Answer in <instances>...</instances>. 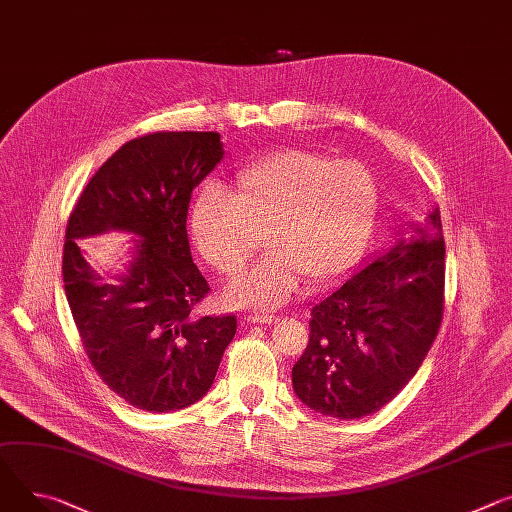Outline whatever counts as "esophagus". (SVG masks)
Wrapping results in <instances>:
<instances>
[{
	"label": "esophagus",
	"instance_id": "34e87169",
	"mask_svg": "<svg viewBox=\"0 0 512 512\" xmlns=\"http://www.w3.org/2000/svg\"><path fill=\"white\" fill-rule=\"evenodd\" d=\"M245 320L249 324H271L275 320V316H271V314H247Z\"/></svg>",
	"mask_w": 512,
	"mask_h": 512
}]
</instances>
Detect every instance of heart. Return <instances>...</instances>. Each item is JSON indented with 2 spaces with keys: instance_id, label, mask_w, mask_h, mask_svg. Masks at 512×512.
<instances>
[{
  "instance_id": "obj_1",
  "label": "heart",
  "mask_w": 512,
  "mask_h": 512,
  "mask_svg": "<svg viewBox=\"0 0 512 512\" xmlns=\"http://www.w3.org/2000/svg\"><path fill=\"white\" fill-rule=\"evenodd\" d=\"M378 181L355 159L288 149L243 169L228 194L206 188L190 232L198 253L222 275L239 273L263 237L267 255L232 280L224 304L273 310L302 280L333 282L363 251L378 214Z\"/></svg>"
}]
</instances>
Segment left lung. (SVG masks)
Instances as JSON below:
<instances>
[{"mask_svg":"<svg viewBox=\"0 0 512 512\" xmlns=\"http://www.w3.org/2000/svg\"><path fill=\"white\" fill-rule=\"evenodd\" d=\"M404 229L413 235L406 238ZM445 241L439 208L312 308L292 367L296 396L324 416L361 418L388 404L427 357L443 318Z\"/></svg>","mask_w":512,"mask_h":512,"instance_id":"8db88e82","label":"left lung"}]
</instances>
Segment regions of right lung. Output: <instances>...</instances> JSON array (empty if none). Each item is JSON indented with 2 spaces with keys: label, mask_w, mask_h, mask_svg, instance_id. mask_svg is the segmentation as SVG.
<instances>
[{
  "label": "right lung",
  "mask_w": 512,
  "mask_h": 512,
  "mask_svg": "<svg viewBox=\"0 0 512 512\" xmlns=\"http://www.w3.org/2000/svg\"><path fill=\"white\" fill-rule=\"evenodd\" d=\"M224 155L218 132H155L122 145L85 185L67 224L63 282L83 349L134 408L171 412L210 390L237 318L192 308L208 282L192 261L188 208ZM134 234L125 271L106 283L76 241Z\"/></svg>",
  "instance_id": "add662e5"
}]
</instances>
